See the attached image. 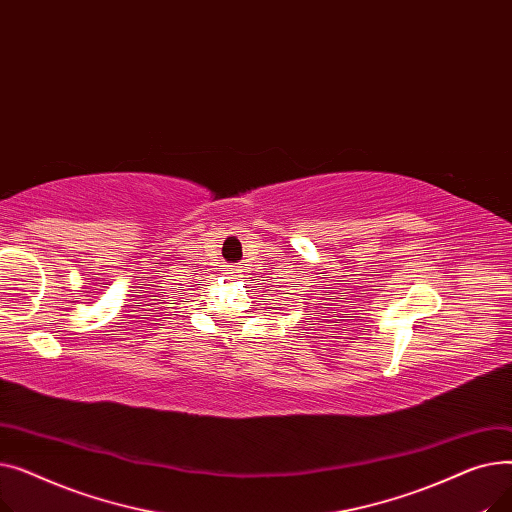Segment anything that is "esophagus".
<instances>
[{
    "label": "esophagus",
    "instance_id": "34e87169",
    "mask_svg": "<svg viewBox=\"0 0 512 512\" xmlns=\"http://www.w3.org/2000/svg\"><path fill=\"white\" fill-rule=\"evenodd\" d=\"M230 274H236V272H234V265H230Z\"/></svg>",
    "mask_w": 512,
    "mask_h": 512
}]
</instances>
